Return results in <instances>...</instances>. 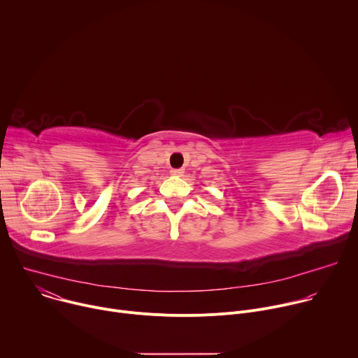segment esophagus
<instances>
[{
  "instance_id": "obj_1",
  "label": "esophagus",
  "mask_w": 358,
  "mask_h": 358,
  "mask_svg": "<svg viewBox=\"0 0 358 358\" xmlns=\"http://www.w3.org/2000/svg\"><path fill=\"white\" fill-rule=\"evenodd\" d=\"M171 174H173V176H176V177H181V176L184 174V171H182V170H180V169H177V170H171Z\"/></svg>"
}]
</instances>
